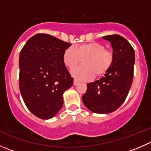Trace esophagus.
<instances>
[{
	"instance_id": "34e87169",
	"label": "esophagus",
	"mask_w": 151,
	"mask_h": 151,
	"mask_svg": "<svg viewBox=\"0 0 151 151\" xmlns=\"http://www.w3.org/2000/svg\"><path fill=\"white\" fill-rule=\"evenodd\" d=\"M78 83H79L78 80H75V79H74V85H77V84H78Z\"/></svg>"
}]
</instances>
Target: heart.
<instances>
[{
  "mask_svg": "<svg viewBox=\"0 0 151 151\" xmlns=\"http://www.w3.org/2000/svg\"><path fill=\"white\" fill-rule=\"evenodd\" d=\"M83 58L84 66L73 68L71 74L78 80H88L94 74L96 77L104 75L112 66L113 54L106 50L102 44L94 42L68 47L63 52V63L69 68L77 66Z\"/></svg>",
  "mask_w": 151,
  "mask_h": 151,
  "instance_id": "obj_1",
  "label": "heart"
}]
</instances>
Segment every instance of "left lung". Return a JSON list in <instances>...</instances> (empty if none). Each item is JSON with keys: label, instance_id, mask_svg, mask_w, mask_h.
Here are the masks:
<instances>
[{"label": "left lung", "instance_id": "1", "mask_svg": "<svg viewBox=\"0 0 151 151\" xmlns=\"http://www.w3.org/2000/svg\"><path fill=\"white\" fill-rule=\"evenodd\" d=\"M113 50V62L100 80L87 85L82 99L88 109L95 113L107 114L122 105L129 92L134 77L135 52L125 38L113 34L103 37Z\"/></svg>", "mask_w": 151, "mask_h": 151}]
</instances>
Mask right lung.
Masks as SVG:
<instances>
[{"label": "right lung", "mask_w": 151, "mask_h": 151, "mask_svg": "<svg viewBox=\"0 0 151 151\" xmlns=\"http://www.w3.org/2000/svg\"><path fill=\"white\" fill-rule=\"evenodd\" d=\"M71 44L51 35L38 33L19 53V91L28 109L41 119L54 117L63 104V94L73 85L63 61Z\"/></svg>", "instance_id": "obj_1"}]
</instances>
